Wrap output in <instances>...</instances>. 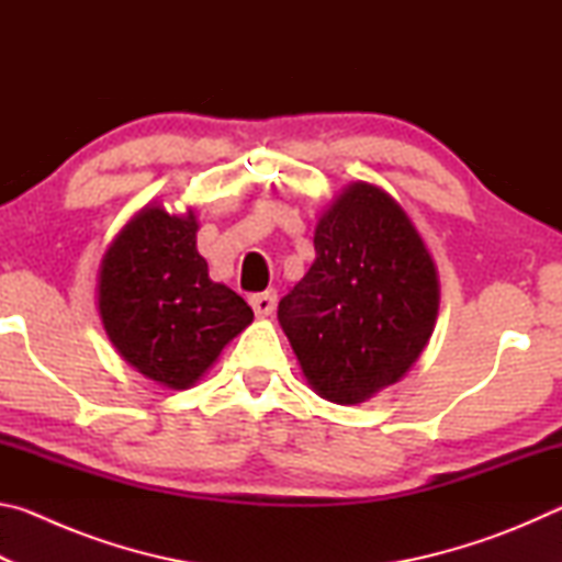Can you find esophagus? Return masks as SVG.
Instances as JSON below:
<instances>
[{
	"label": "esophagus",
	"instance_id": "obj_1",
	"mask_svg": "<svg viewBox=\"0 0 562 562\" xmlns=\"http://www.w3.org/2000/svg\"><path fill=\"white\" fill-rule=\"evenodd\" d=\"M250 307L255 310V315L258 317H268L270 312L274 310V292H260V294H252L250 297Z\"/></svg>",
	"mask_w": 562,
	"mask_h": 562
}]
</instances>
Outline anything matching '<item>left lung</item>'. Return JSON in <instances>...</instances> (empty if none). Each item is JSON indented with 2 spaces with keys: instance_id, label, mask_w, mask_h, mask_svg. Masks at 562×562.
Masks as SVG:
<instances>
[{
  "instance_id": "left-lung-1",
  "label": "left lung",
  "mask_w": 562,
  "mask_h": 562,
  "mask_svg": "<svg viewBox=\"0 0 562 562\" xmlns=\"http://www.w3.org/2000/svg\"><path fill=\"white\" fill-rule=\"evenodd\" d=\"M439 302V270L402 203L355 180L319 215L315 262L278 317L312 392L351 406L414 367Z\"/></svg>"
}]
</instances>
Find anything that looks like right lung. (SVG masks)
I'll use <instances>...</instances> for the list:
<instances>
[{"label":"right lung","mask_w":562,"mask_h":562,"mask_svg":"<svg viewBox=\"0 0 562 562\" xmlns=\"http://www.w3.org/2000/svg\"><path fill=\"white\" fill-rule=\"evenodd\" d=\"M198 215L148 203L103 252L99 317L119 355L173 392L193 386L252 322L240 294L213 282L198 252Z\"/></svg>","instance_id":"add662e5"}]
</instances>
